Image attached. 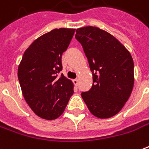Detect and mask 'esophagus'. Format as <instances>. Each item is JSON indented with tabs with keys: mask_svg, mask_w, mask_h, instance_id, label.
Masks as SVG:
<instances>
[{
	"mask_svg": "<svg viewBox=\"0 0 149 149\" xmlns=\"http://www.w3.org/2000/svg\"><path fill=\"white\" fill-rule=\"evenodd\" d=\"M73 83H74V85H76V86H77L78 85V79H74V80H73Z\"/></svg>",
	"mask_w": 149,
	"mask_h": 149,
	"instance_id": "1",
	"label": "esophagus"
}]
</instances>
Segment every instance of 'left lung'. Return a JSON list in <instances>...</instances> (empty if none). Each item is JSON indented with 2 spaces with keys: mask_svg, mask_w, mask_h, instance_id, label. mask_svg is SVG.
<instances>
[{
  "mask_svg": "<svg viewBox=\"0 0 149 149\" xmlns=\"http://www.w3.org/2000/svg\"><path fill=\"white\" fill-rule=\"evenodd\" d=\"M76 32L93 72L92 87L81 93L82 98L94 116L113 117L132 91L134 63L131 53L117 38L98 27L85 26Z\"/></svg>",
  "mask_w": 149,
  "mask_h": 149,
  "instance_id": "8db88e82",
  "label": "left lung"
}]
</instances>
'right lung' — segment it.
I'll return each mask as SVG.
<instances>
[{
  "label": "right lung",
  "instance_id": "add662e5",
  "mask_svg": "<svg viewBox=\"0 0 149 149\" xmlns=\"http://www.w3.org/2000/svg\"><path fill=\"white\" fill-rule=\"evenodd\" d=\"M75 29H54L38 37L25 51L17 77L28 106L40 118L52 120L63 114L71 96L73 83L64 75L61 57Z\"/></svg>",
  "mask_w": 149,
  "mask_h": 149
}]
</instances>
